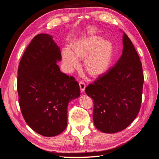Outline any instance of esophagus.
Wrapping results in <instances>:
<instances>
[{
	"label": "esophagus",
	"instance_id": "34e87169",
	"mask_svg": "<svg viewBox=\"0 0 159 159\" xmlns=\"http://www.w3.org/2000/svg\"><path fill=\"white\" fill-rule=\"evenodd\" d=\"M80 90L81 91H84L85 89V88H86V85L84 82H83V81H80Z\"/></svg>",
	"mask_w": 159,
	"mask_h": 159
}]
</instances>
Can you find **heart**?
Here are the masks:
<instances>
[{
  "instance_id": "obj_1",
  "label": "heart",
  "mask_w": 159,
  "mask_h": 159,
  "mask_svg": "<svg viewBox=\"0 0 159 159\" xmlns=\"http://www.w3.org/2000/svg\"><path fill=\"white\" fill-rule=\"evenodd\" d=\"M114 46L109 40L97 35H89L70 43L69 48L61 52L62 61L67 71L80 66L78 59L84 60V69L89 76L97 78L104 75L112 65Z\"/></svg>"
}]
</instances>
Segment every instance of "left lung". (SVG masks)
Masks as SVG:
<instances>
[{"mask_svg": "<svg viewBox=\"0 0 159 159\" xmlns=\"http://www.w3.org/2000/svg\"><path fill=\"white\" fill-rule=\"evenodd\" d=\"M122 55L115 66L85 89L93 100V123L105 133L126 129L136 118L142 102V64L132 42L123 32Z\"/></svg>", "mask_w": 159, "mask_h": 159, "instance_id": "obj_1", "label": "left lung"}]
</instances>
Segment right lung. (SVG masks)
<instances>
[{
    "instance_id": "add662e5",
    "label": "right lung",
    "mask_w": 159,
    "mask_h": 159,
    "mask_svg": "<svg viewBox=\"0 0 159 159\" xmlns=\"http://www.w3.org/2000/svg\"><path fill=\"white\" fill-rule=\"evenodd\" d=\"M60 47L47 34H39L28 46L18 70L19 105L26 123L37 133L54 137L67 127L68 106L80 96L74 77L60 71Z\"/></svg>"
}]
</instances>
